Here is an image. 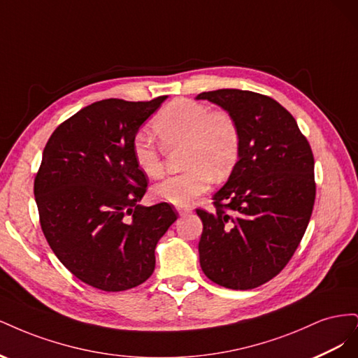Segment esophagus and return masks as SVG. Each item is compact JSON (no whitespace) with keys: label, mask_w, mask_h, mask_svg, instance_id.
<instances>
[{"label":"esophagus","mask_w":358,"mask_h":358,"mask_svg":"<svg viewBox=\"0 0 358 358\" xmlns=\"http://www.w3.org/2000/svg\"><path fill=\"white\" fill-rule=\"evenodd\" d=\"M178 212H179V215L182 216V215H188V213H191V208H189V206H178Z\"/></svg>","instance_id":"esophagus-1"}]
</instances>
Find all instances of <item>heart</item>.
<instances>
[{
    "label": "heart",
    "mask_w": 358,
    "mask_h": 358,
    "mask_svg": "<svg viewBox=\"0 0 358 358\" xmlns=\"http://www.w3.org/2000/svg\"><path fill=\"white\" fill-rule=\"evenodd\" d=\"M161 145L171 149L183 145L182 162L187 169L169 176L154 187L152 194L176 206L196 200L212 185L213 178L224 179L231 173L241 155V129L234 116L222 109L189 99L169 103L152 122ZM133 158L148 178L162 175L161 149L146 133L133 142Z\"/></svg>",
    "instance_id": "obj_1"
}]
</instances>
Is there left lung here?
<instances>
[{
	"label": "left lung",
	"instance_id": "left-lung-1",
	"mask_svg": "<svg viewBox=\"0 0 358 358\" xmlns=\"http://www.w3.org/2000/svg\"><path fill=\"white\" fill-rule=\"evenodd\" d=\"M230 112L241 155L203 221L200 266L212 282L252 289L273 279L294 255L315 203L313 154L296 119L276 100L242 90L201 92Z\"/></svg>",
	"mask_w": 358,
	"mask_h": 358
}]
</instances>
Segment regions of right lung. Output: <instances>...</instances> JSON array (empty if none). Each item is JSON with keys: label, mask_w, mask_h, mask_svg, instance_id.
<instances>
[{"label": "right lung", "mask_w": 358, "mask_h": 358, "mask_svg": "<svg viewBox=\"0 0 358 358\" xmlns=\"http://www.w3.org/2000/svg\"><path fill=\"white\" fill-rule=\"evenodd\" d=\"M166 99L92 103L58 125L43 150L34 179L43 234L59 262L94 288L143 284L158 241L178 220L169 203L138 204L148 180L133 158L140 125Z\"/></svg>", "instance_id": "obj_1"}]
</instances>
